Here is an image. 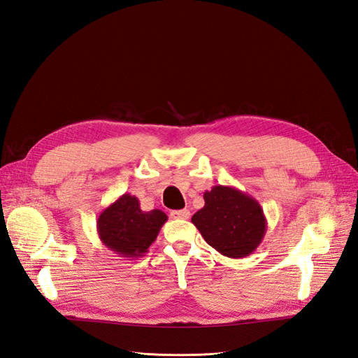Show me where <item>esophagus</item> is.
<instances>
[{"label":"esophagus","mask_w":358,"mask_h":358,"mask_svg":"<svg viewBox=\"0 0 358 358\" xmlns=\"http://www.w3.org/2000/svg\"><path fill=\"white\" fill-rule=\"evenodd\" d=\"M189 210L188 209H182V210H171L170 216L175 220H188L189 218Z\"/></svg>","instance_id":"obj_1"}]
</instances>
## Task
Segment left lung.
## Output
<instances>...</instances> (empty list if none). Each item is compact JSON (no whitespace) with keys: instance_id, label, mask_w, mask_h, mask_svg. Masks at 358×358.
Returning a JSON list of instances; mask_svg holds the SVG:
<instances>
[{"instance_id":"8db88e82","label":"left lung","mask_w":358,"mask_h":358,"mask_svg":"<svg viewBox=\"0 0 358 358\" xmlns=\"http://www.w3.org/2000/svg\"><path fill=\"white\" fill-rule=\"evenodd\" d=\"M204 206L192 215L204 241L229 258L251 255L262 243L267 221L259 203L234 187L215 185L203 194Z\"/></svg>"}]
</instances>
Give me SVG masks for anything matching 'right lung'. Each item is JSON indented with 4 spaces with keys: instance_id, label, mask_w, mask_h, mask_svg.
<instances>
[{
    "instance_id": "1",
    "label": "right lung",
    "mask_w": 358,
    "mask_h": 358,
    "mask_svg": "<svg viewBox=\"0 0 358 358\" xmlns=\"http://www.w3.org/2000/svg\"><path fill=\"white\" fill-rule=\"evenodd\" d=\"M166 221L162 210L143 212L137 197L122 194L100 213L96 231L103 245L119 257L138 258L148 252Z\"/></svg>"
}]
</instances>
